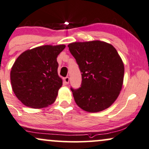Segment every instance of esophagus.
Here are the masks:
<instances>
[{"instance_id":"obj_1","label":"esophagus","mask_w":149,"mask_h":149,"mask_svg":"<svg viewBox=\"0 0 149 149\" xmlns=\"http://www.w3.org/2000/svg\"><path fill=\"white\" fill-rule=\"evenodd\" d=\"M64 82L65 84H69V77H66V78H64Z\"/></svg>"}]
</instances>
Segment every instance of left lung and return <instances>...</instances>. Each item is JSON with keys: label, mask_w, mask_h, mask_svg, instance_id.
<instances>
[{"label": "left lung", "mask_w": 149, "mask_h": 149, "mask_svg": "<svg viewBox=\"0 0 149 149\" xmlns=\"http://www.w3.org/2000/svg\"><path fill=\"white\" fill-rule=\"evenodd\" d=\"M82 73L81 87L71 88L77 105L89 112L110 107L122 89L124 65L115 48L95 40L68 45Z\"/></svg>", "instance_id": "obj_1"}]
</instances>
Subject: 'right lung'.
Segmentation results:
<instances>
[{
  "mask_svg": "<svg viewBox=\"0 0 149 149\" xmlns=\"http://www.w3.org/2000/svg\"><path fill=\"white\" fill-rule=\"evenodd\" d=\"M65 47L64 44L39 46L17 57L10 80L14 94L23 105L37 109L54 103L62 85L57 57Z\"/></svg>",
  "mask_w": 149,
  "mask_h": 149,
  "instance_id": "right-lung-1",
  "label": "right lung"
}]
</instances>
